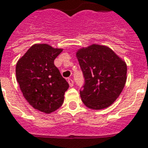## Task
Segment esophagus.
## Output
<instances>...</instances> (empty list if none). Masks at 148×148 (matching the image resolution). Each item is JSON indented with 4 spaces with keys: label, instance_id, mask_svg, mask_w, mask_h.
<instances>
[{
    "label": "esophagus",
    "instance_id": "esophagus-1",
    "mask_svg": "<svg viewBox=\"0 0 148 148\" xmlns=\"http://www.w3.org/2000/svg\"><path fill=\"white\" fill-rule=\"evenodd\" d=\"M67 82H68V83H69V85H70V86H71V87H72L73 86H74V81L72 80L71 78H68Z\"/></svg>",
    "mask_w": 148,
    "mask_h": 148
}]
</instances>
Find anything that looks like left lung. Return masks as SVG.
Returning a JSON list of instances; mask_svg holds the SVG:
<instances>
[{"instance_id": "left-lung-1", "label": "left lung", "mask_w": 148, "mask_h": 148, "mask_svg": "<svg viewBox=\"0 0 148 148\" xmlns=\"http://www.w3.org/2000/svg\"><path fill=\"white\" fill-rule=\"evenodd\" d=\"M76 56L85 77L82 102L94 110L108 108L125 86L126 62L109 47L96 43L77 50Z\"/></svg>"}]
</instances>
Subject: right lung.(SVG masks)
<instances>
[{
	"instance_id": "add662e5",
	"label": "right lung",
	"mask_w": 148,
	"mask_h": 148,
	"mask_svg": "<svg viewBox=\"0 0 148 148\" xmlns=\"http://www.w3.org/2000/svg\"><path fill=\"white\" fill-rule=\"evenodd\" d=\"M63 49L36 43L18 60L16 75L24 98L34 109L49 114L64 101L69 84L54 61Z\"/></svg>"
}]
</instances>
